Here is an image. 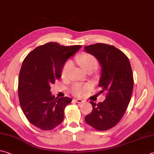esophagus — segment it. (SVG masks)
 I'll return each instance as SVG.
<instances>
[{
  "label": "esophagus",
  "instance_id": "obj_1",
  "mask_svg": "<svg viewBox=\"0 0 154 154\" xmlns=\"http://www.w3.org/2000/svg\"><path fill=\"white\" fill-rule=\"evenodd\" d=\"M75 102H77V103H82L85 101L84 100H82V99H75Z\"/></svg>",
  "mask_w": 154,
  "mask_h": 154
}]
</instances>
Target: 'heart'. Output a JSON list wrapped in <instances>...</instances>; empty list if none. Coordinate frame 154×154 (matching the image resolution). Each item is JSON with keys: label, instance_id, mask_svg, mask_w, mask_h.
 I'll return each mask as SVG.
<instances>
[{"label": "heart", "instance_id": "1", "mask_svg": "<svg viewBox=\"0 0 154 154\" xmlns=\"http://www.w3.org/2000/svg\"><path fill=\"white\" fill-rule=\"evenodd\" d=\"M76 61L82 68L87 72H93L97 69L98 66V61L93 55L91 54L84 53L76 58ZM73 67V62L68 60L65 62L61 69V77L63 79H67L69 75V72ZM89 86L87 85H81L79 83H75L72 88V92L75 95L80 96L87 91Z\"/></svg>", "mask_w": 154, "mask_h": 154}]
</instances>
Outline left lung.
Listing matches in <instances>:
<instances>
[{
	"label": "left lung",
	"mask_w": 154,
	"mask_h": 154,
	"mask_svg": "<svg viewBox=\"0 0 154 154\" xmlns=\"http://www.w3.org/2000/svg\"><path fill=\"white\" fill-rule=\"evenodd\" d=\"M86 52L97 59L101 67L99 93L106 99L96 104L90 101L93 111L85 121L96 130L106 131L120 122L131 101L133 89V75L129 59L114 46L97 43L86 46Z\"/></svg>",
	"instance_id": "left-lung-1"
}]
</instances>
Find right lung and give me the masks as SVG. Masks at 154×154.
Wrapping results in <instances>:
<instances>
[{
  "instance_id": "add662e5",
  "label": "right lung",
  "mask_w": 154,
  "mask_h": 154,
  "mask_svg": "<svg viewBox=\"0 0 154 154\" xmlns=\"http://www.w3.org/2000/svg\"><path fill=\"white\" fill-rule=\"evenodd\" d=\"M81 47L50 42L34 48L23 60L19 75V99L24 115L37 128L52 130L63 122L65 107L72 99L55 98L51 85L61 78L65 62Z\"/></svg>"
}]
</instances>
